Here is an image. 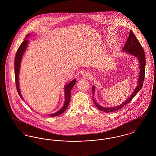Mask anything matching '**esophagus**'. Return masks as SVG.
<instances>
[{
	"label": "esophagus",
	"instance_id": "obj_1",
	"mask_svg": "<svg viewBox=\"0 0 156 156\" xmlns=\"http://www.w3.org/2000/svg\"><path fill=\"white\" fill-rule=\"evenodd\" d=\"M83 78L85 79H89L90 78V75L88 73H86L83 75Z\"/></svg>",
	"mask_w": 156,
	"mask_h": 156
}]
</instances>
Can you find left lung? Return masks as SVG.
<instances>
[{"label": "left lung", "mask_w": 156, "mask_h": 156, "mask_svg": "<svg viewBox=\"0 0 156 156\" xmlns=\"http://www.w3.org/2000/svg\"><path fill=\"white\" fill-rule=\"evenodd\" d=\"M123 50L136 57L140 62V73H139L140 75H139V80H138V85L135 88L133 93L131 94L130 97H129L128 99H127V100L125 102L122 103L120 105H119L118 106H116V107H111V108L102 107L97 104V102H95V101L94 100V99H93L94 102L96 105L97 108L99 110L105 112L106 113H109V112H111L118 111L120 109H121L122 108H123L127 104H129L132 101V99L133 98L135 95L139 91H140V90L141 89L143 85V82H144V77H145V67H146L145 54H144V50H143L141 45L140 44V42L139 41L137 38L135 36L131 30L130 31L129 37L126 40V44H125V46L123 48ZM95 89V87L92 86L93 98H94Z\"/></svg>", "instance_id": "obj_1"}]
</instances>
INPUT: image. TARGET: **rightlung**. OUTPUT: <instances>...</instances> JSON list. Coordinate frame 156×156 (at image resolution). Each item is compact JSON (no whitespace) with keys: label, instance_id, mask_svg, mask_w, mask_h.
<instances>
[{"label":"right lung","instance_id":"right-lung-1","mask_svg":"<svg viewBox=\"0 0 156 156\" xmlns=\"http://www.w3.org/2000/svg\"><path fill=\"white\" fill-rule=\"evenodd\" d=\"M30 35V34H27L26 36V38H27L29 37V36ZM28 44V41L26 40H24L22 42V43L20 45V47H19L17 52H16V55L15 57V81H16V88L17 92L19 95V96L21 97L23 99L22 96L21 95L20 93V90L19 88V71H20V62H21V60L22 58L23 55L24 54V52L25 51L27 45ZM76 80L75 79L73 80L72 81L70 82L69 83H68L65 86V102L64 105L62 106V108L58 111L57 112L55 113H53L51 115H49L50 116L54 117V116H58L60 114H61L62 113H63L66 110V109L68 106V104L69 103L70 99H71V90L72 88H73L74 85L75 83Z\"/></svg>","mask_w":156,"mask_h":156}]
</instances>
